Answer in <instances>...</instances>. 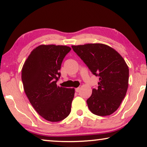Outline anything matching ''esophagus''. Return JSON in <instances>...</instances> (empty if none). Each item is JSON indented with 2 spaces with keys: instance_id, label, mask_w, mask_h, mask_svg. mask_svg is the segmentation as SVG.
Listing matches in <instances>:
<instances>
[{
  "instance_id": "34e87169",
  "label": "esophagus",
  "mask_w": 147,
  "mask_h": 147,
  "mask_svg": "<svg viewBox=\"0 0 147 147\" xmlns=\"http://www.w3.org/2000/svg\"><path fill=\"white\" fill-rule=\"evenodd\" d=\"M75 91L77 92V93H78V92H80V88H76Z\"/></svg>"
}]
</instances>
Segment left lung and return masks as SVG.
<instances>
[{"mask_svg":"<svg viewBox=\"0 0 147 147\" xmlns=\"http://www.w3.org/2000/svg\"><path fill=\"white\" fill-rule=\"evenodd\" d=\"M91 73L99 78L97 89H93L87 100L92 113L109 115L119 108L128 87L129 69L117 51L107 45L88 43L72 45Z\"/></svg>","mask_w":147,"mask_h":147,"instance_id":"obj_1","label":"left lung"}]
</instances>
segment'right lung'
Instances as JSON below:
<instances>
[{"label": "right lung", "mask_w": 147, "mask_h": 147, "mask_svg": "<svg viewBox=\"0 0 147 147\" xmlns=\"http://www.w3.org/2000/svg\"><path fill=\"white\" fill-rule=\"evenodd\" d=\"M71 50L65 45H41L31 52L22 68L24 92L34 108L47 121H62L71 112L74 89L56 84L62 61Z\"/></svg>", "instance_id": "obj_1"}]
</instances>
